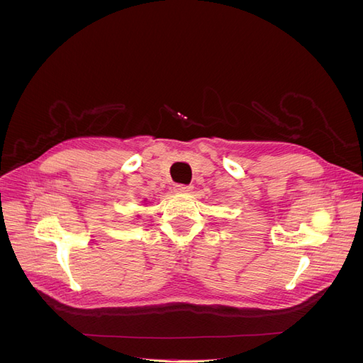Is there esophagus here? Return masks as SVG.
<instances>
[{
  "label": "esophagus",
  "instance_id": "obj_1",
  "mask_svg": "<svg viewBox=\"0 0 363 363\" xmlns=\"http://www.w3.org/2000/svg\"><path fill=\"white\" fill-rule=\"evenodd\" d=\"M192 189V186H188V184H175L174 186V191L179 192V194H186L189 192Z\"/></svg>",
  "mask_w": 363,
  "mask_h": 363
}]
</instances>
